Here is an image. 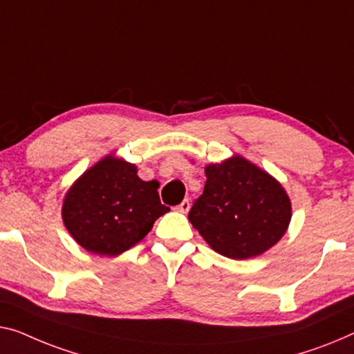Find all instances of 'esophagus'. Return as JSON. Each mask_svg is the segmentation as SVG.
<instances>
[{
  "label": "esophagus",
  "mask_w": 354,
  "mask_h": 354,
  "mask_svg": "<svg viewBox=\"0 0 354 354\" xmlns=\"http://www.w3.org/2000/svg\"><path fill=\"white\" fill-rule=\"evenodd\" d=\"M176 209L179 211V213H184V214H186V213H187V211H189V209H191V202H189V198H184V200H183V202L178 205V207H176Z\"/></svg>",
  "instance_id": "obj_1"
}]
</instances>
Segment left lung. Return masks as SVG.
Wrapping results in <instances>:
<instances>
[{
	"label": "left lung",
	"instance_id": "8db88e82",
	"mask_svg": "<svg viewBox=\"0 0 354 354\" xmlns=\"http://www.w3.org/2000/svg\"><path fill=\"white\" fill-rule=\"evenodd\" d=\"M207 183L189 221L221 256L235 261L259 256L286 234L291 200L275 178L234 156L205 168Z\"/></svg>",
	"mask_w": 354,
	"mask_h": 354
}]
</instances>
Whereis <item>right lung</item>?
Returning <instances> with one entry per match:
<instances>
[{
    "label": "right lung",
    "instance_id": "right-lung-1",
    "mask_svg": "<svg viewBox=\"0 0 354 354\" xmlns=\"http://www.w3.org/2000/svg\"><path fill=\"white\" fill-rule=\"evenodd\" d=\"M133 163L106 156L76 179L62 207L63 224L84 250L118 256L141 241L170 208L159 183L143 181Z\"/></svg>",
    "mask_w": 354,
    "mask_h": 354
}]
</instances>
